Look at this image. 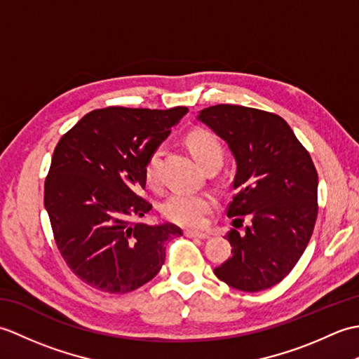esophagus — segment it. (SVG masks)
I'll list each match as a JSON object with an SVG mask.
<instances>
[{
	"mask_svg": "<svg viewBox=\"0 0 359 359\" xmlns=\"http://www.w3.org/2000/svg\"><path fill=\"white\" fill-rule=\"evenodd\" d=\"M187 238H197V239H208L210 234L208 233H202V231H191V230H187L185 231Z\"/></svg>",
	"mask_w": 359,
	"mask_h": 359,
	"instance_id": "1",
	"label": "esophagus"
}]
</instances>
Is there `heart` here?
I'll return each mask as SVG.
<instances>
[{
    "label": "heart",
    "mask_w": 359,
    "mask_h": 359,
    "mask_svg": "<svg viewBox=\"0 0 359 359\" xmlns=\"http://www.w3.org/2000/svg\"><path fill=\"white\" fill-rule=\"evenodd\" d=\"M187 144L194 158L203 168L210 165H220L224 160V147L219 137L208 129L197 128L187 135ZM160 149L151 151L144 162V179L149 185L158 182ZM216 207L215 196L210 193L174 191L162 202V215L174 224L184 226H202L208 220L211 211Z\"/></svg>",
    "instance_id": "b5f03b06"
}]
</instances>
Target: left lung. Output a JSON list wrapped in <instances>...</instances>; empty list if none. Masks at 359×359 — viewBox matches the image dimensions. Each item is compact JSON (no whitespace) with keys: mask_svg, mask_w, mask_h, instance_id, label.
<instances>
[{"mask_svg":"<svg viewBox=\"0 0 359 359\" xmlns=\"http://www.w3.org/2000/svg\"><path fill=\"white\" fill-rule=\"evenodd\" d=\"M199 120L228 143L238 163L225 234L231 257L215 274L241 292H261L293 270L313 233L318 172L309 151L278 114L216 104ZM245 218L250 225L238 231ZM238 225L236 226L235 222Z\"/></svg>","mask_w":359,"mask_h":359,"instance_id":"8db88e82","label":"left lung"}]
</instances>
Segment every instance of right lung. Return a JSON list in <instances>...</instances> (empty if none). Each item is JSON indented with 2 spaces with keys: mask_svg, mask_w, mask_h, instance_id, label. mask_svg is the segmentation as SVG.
I'll list each match as a JSON object with an SVG mask.
<instances>
[{
  "mask_svg": "<svg viewBox=\"0 0 359 359\" xmlns=\"http://www.w3.org/2000/svg\"><path fill=\"white\" fill-rule=\"evenodd\" d=\"M188 112L108 106L86 114L55 147L44 182L57 247L85 284L129 293L162 269L165 243L182 236L172 224L134 222L152 205L139 196L144 162Z\"/></svg>",
  "mask_w": 359,
  "mask_h": 359,
  "instance_id": "1",
  "label": "right lung"
}]
</instances>
